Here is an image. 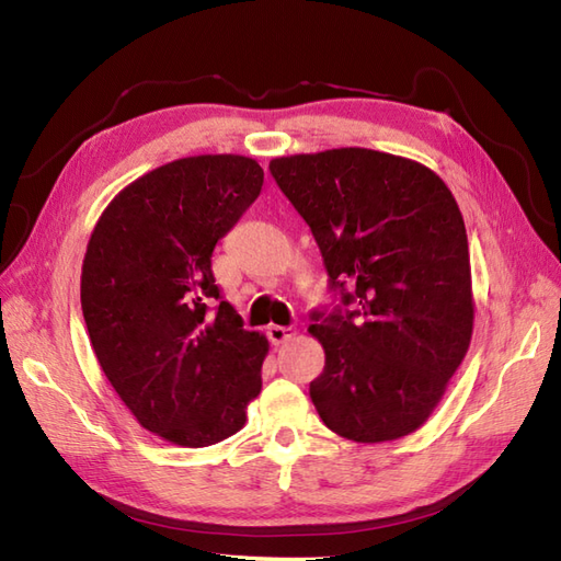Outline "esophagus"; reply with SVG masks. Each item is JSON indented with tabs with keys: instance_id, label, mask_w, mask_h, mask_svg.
<instances>
[{
	"instance_id": "34e87169",
	"label": "esophagus",
	"mask_w": 561,
	"mask_h": 561,
	"mask_svg": "<svg viewBox=\"0 0 561 561\" xmlns=\"http://www.w3.org/2000/svg\"><path fill=\"white\" fill-rule=\"evenodd\" d=\"M294 335H296V330L289 325H270L267 328V337L272 344H284V342H289Z\"/></svg>"
}]
</instances>
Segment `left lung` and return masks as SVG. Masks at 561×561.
Returning <instances> with one entry per match:
<instances>
[{
    "instance_id": "left-lung-1",
    "label": "left lung",
    "mask_w": 561,
    "mask_h": 561,
    "mask_svg": "<svg viewBox=\"0 0 561 561\" xmlns=\"http://www.w3.org/2000/svg\"><path fill=\"white\" fill-rule=\"evenodd\" d=\"M311 226L342 308L308 332L325 368L311 400L332 432L383 444L436 410L472 337L470 250L456 197L412 159L344 147L270 161Z\"/></svg>"
}]
</instances>
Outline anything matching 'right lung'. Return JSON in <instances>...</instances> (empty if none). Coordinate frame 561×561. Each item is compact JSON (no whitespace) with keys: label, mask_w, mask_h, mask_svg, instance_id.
Returning <instances> with one entry per match:
<instances>
[{"label":"right lung","mask_w":561,"mask_h":561,"mask_svg":"<svg viewBox=\"0 0 561 561\" xmlns=\"http://www.w3.org/2000/svg\"><path fill=\"white\" fill-rule=\"evenodd\" d=\"M260 163L202 153L129 183L93 226L81 311L93 354L147 432L205 448L241 432L270 344L221 299L211 253L262 187Z\"/></svg>","instance_id":"add662e5"}]
</instances>
